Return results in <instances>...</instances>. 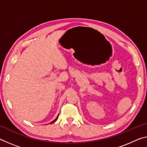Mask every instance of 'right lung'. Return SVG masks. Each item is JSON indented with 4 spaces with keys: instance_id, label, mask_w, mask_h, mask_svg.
Returning <instances> with one entry per match:
<instances>
[{
    "instance_id": "1",
    "label": "right lung",
    "mask_w": 147,
    "mask_h": 147,
    "mask_svg": "<svg viewBox=\"0 0 147 147\" xmlns=\"http://www.w3.org/2000/svg\"><path fill=\"white\" fill-rule=\"evenodd\" d=\"M58 116H59V115H58V116H57V117L56 118H55V119L54 120H53V121H52V122H50V124H52V123H53V122H55V121H56V120H57V118H58Z\"/></svg>"
}]
</instances>
